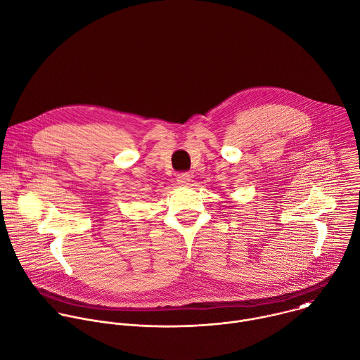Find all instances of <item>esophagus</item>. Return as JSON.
Masks as SVG:
<instances>
[{
    "label": "esophagus",
    "instance_id": "1",
    "mask_svg": "<svg viewBox=\"0 0 360 360\" xmlns=\"http://www.w3.org/2000/svg\"><path fill=\"white\" fill-rule=\"evenodd\" d=\"M189 182H191L189 174H186V172L178 174V176H176V184H178V185H181V186H188Z\"/></svg>",
    "mask_w": 360,
    "mask_h": 360
}]
</instances>
